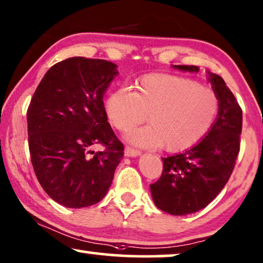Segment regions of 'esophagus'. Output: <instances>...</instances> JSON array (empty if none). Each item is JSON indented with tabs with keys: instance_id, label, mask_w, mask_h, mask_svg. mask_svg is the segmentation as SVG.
<instances>
[{
	"instance_id": "34e87169",
	"label": "esophagus",
	"mask_w": 263,
	"mask_h": 263,
	"mask_svg": "<svg viewBox=\"0 0 263 263\" xmlns=\"http://www.w3.org/2000/svg\"><path fill=\"white\" fill-rule=\"evenodd\" d=\"M124 155L125 157H138V155H140V151L135 149V148H133L130 146H125Z\"/></svg>"
}]
</instances>
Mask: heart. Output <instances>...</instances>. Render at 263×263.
<instances>
[{"label":"heart","instance_id":"1","mask_svg":"<svg viewBox=\"0 0 263 263\" xmlns=\"http://www.w3.org/2000/svg\"><path fill=\"white\" fill-rule=\"evenodd\" d=\"M111 124L125 132L148 115L151 124L128 134L141 147H160L181 152L195 146L210 130L218 114L219 101L211 87L195 79L168 73H149L136 83V91L119 87L105 103Z\"/></svg>","mask_w":263,"mask_h":263}]
</instances>
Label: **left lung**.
I'll return each mask as SVG.
<instances>
[{
    "instance_id": "left-lung-1",
    "label": "left lung",
    "mask_w": 263,
    "mask_h": 263,
    "mask_svg": "<svg viewBox=\"0 0 263 263\" xmlns=\"http://www.w3.org/2000/svg\"><path fill=\"white\" fill-rule=\"evenodd\" d=\"M174 67L199 70L195 65ZM209 79L219 101L216 122L195 147L162 158L161 177L151 185L155 205L167 214L184 216L204 209L222 191L235 168L241 146L242 109L222 77L210 73Z\"/></svg>"
}]
</instances>
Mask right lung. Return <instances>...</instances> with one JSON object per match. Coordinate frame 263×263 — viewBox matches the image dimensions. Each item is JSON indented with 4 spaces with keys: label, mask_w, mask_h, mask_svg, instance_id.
Here are the masks:
<instances>
[{
    "label": "right lung",
    "mask_w": 263,
    "mask_h": 263,
    "mask_svg": "<svg viewBox=\"0 0 263 263\" xmlns=\"http://www.w3.org/2000/svg\"><path fill=\"white\" fill-rule=\"evenodd\" d=\"M116 74L114 63L73 57L49 68L30 100V161L41 187L66 208L98 203L123 158L103 103ZM96 144L104 151H91Z\"/></svg>",
    "instance_id": "1"
}]
</instances>
